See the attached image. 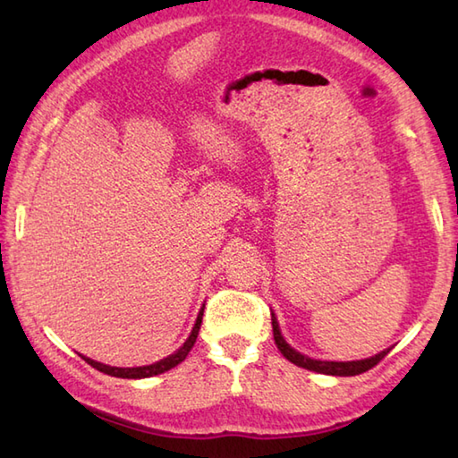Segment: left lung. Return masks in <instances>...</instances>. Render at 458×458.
<instances>
[{
	"label": "left lung",
	"instance_id": "1",
	"mask_svg": "<svg viewBox=\"0 0 458 458\" xmlns=\"http://www.w3.org/2000/svg\"><path fill=\"white\" fill-rule=\"evenodd\" d=\"M271 327H274V340L279 348V352L284 354L289 362H293L299 368H305L310 369V372H318V374H327V376H358V374H364L368 369H372L376 364L382 362V360L390 352V348L384 350V352H379L372 358H366V360H358V362H323V360H313V358H307L303 354H299L297 350L291 348L284 336H281V330L276 317H271Z\"/></svg>",
	"mask_w": 458,
	"mask_h": 458
}]
</instances>
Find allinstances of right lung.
<instances>
[{
	"mask_svg": "<svg viewBox=\"0 0 458 458\" xmlns=\"http://www.w3.org/2000/svg\"><path fill=\"white\" fill-rule=\"evenodd\" d=\"M202 315H204V307L200 309V313L197 317V323H194V328L191 336L187 338V343H184L177 352L159 360V362H155L151 366H140V368H114V366H106V364H100V362H94V360L90 358H84L86 362H89L92 368L100 369V372L108 374V376H115V377H128V379H140V377H151V376H157V374H163L167 372V369L174 368L177 364H181L184 358H187V354L191 352V348L194 346V343H197V336H199V328H200V323H202Z\"/></svg>",
	"mask_w": 458,
	"mask_h": 458,
	"instance_id": "1",
	"label": "right lung"
}]
</instances>
